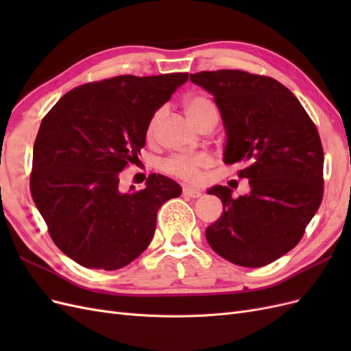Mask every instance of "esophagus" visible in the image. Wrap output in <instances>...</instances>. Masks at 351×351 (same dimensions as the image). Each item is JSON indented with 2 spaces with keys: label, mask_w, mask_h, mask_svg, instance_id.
<instances>
[{
  "label": "esophagus",
  "mask_w": 351,
  "mask_h": 351,
  "mask_svg": "<svg viewBox=\"0 0 351 351\" xmlns=\"http://www.w3.org/2000/svg\"><path fill=\"white\" fill-rule=\"evenodd\" d=\"M182 195H183L184 197H192V199H196V197H199L202 193L199 192V190H196V189L184 187V189H183V192H182Z\"/></svg>",
  "instance_id": "34e87169"
}]
</instances>
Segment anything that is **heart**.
<instances>
[{"instance_id": "obj_1", "label": "heart", "mask_w": 351, "mask_h": 351, "mask_svg": "<svg viewBox=\"0 0 351 351\" xmlns=\"http://www.w3.org/2000/svg\"><path fill=\"white\" fill-rule=\"evenodd\" d=\"M186 114L195 125L200 127L208 121H218V107L206 95H192L184 101ZM164 110H158L147 123L146 134L154 137L159 123H161ZM210 164V158L205 154H178L173 155L161 162L162 171L177 177L184 182H197L202 169Z\"/></svg>"}]
</instances>
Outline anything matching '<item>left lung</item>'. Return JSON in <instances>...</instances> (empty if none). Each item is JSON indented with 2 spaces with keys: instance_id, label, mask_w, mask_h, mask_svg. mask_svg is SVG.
I'll return each mask as SVG.
<instances>
[{
  "instance_id": "left-lung-1",
  "label": "left lung",
  "mask_w": 351,
  "mask_h": 351,
  "mask_svg": "<svg viewBox=\"0 0 351 351\" xmlns=\"http://www.w3.org/2000/svg\"><path fill=\"white\" fill-rule=\"evenodd\" d=\"M214 95L227 130L224 162L241 164L250 193L215 186L222 215L209 246L231 263L265 267L297 246L324 197V149L309 114L284 84L243 70L190 74Z\"/></svg>"
}]
</instances>
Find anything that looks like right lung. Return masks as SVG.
<instances>
[{"label":"right lung","mask_w":351,"mask_h":351,"mask_svg":"<svg viewBox=\"0 0 351 351\" xmlns=\"http://www.w3.org/2000/svg\"><path fill=\"white\" fill-rule=\"evenodd\" d=\"M187 77L124 74L90 82L67 92L42 120L30 193L52 241L82 267L115 271L141 256L158 209L182 193L161 174L121 193L119 177L139 159L151 117Z\"/></svg>","instance_id":"obj_1"}]
</instances>
